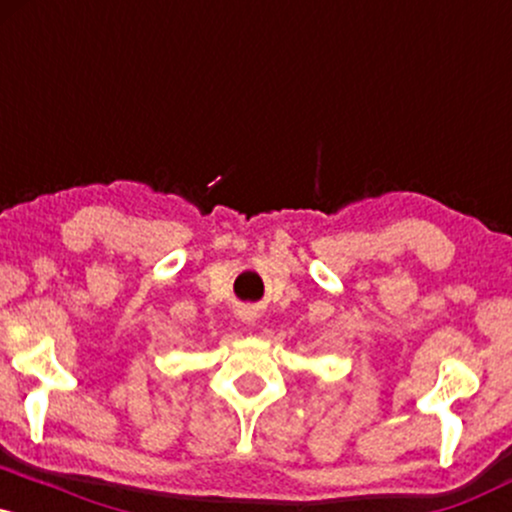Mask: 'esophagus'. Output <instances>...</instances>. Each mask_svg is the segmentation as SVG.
Listing matches in <instances>:
<instances>
[{
  "instance_id": "esophagus-1",
  "label": "esophagus",
  "mask_w": 512,
  "mask_h": 512,
  "mask_svg": "<svg viewBox=\"0 0 512 512\" xmlns=\"http://www.w3.org/2000/svg\"><path fill=\"white\" fill-rule=\"evenodd\" d=\"M245 320H248V322H252V317H245Z\"/></svg>"
}]
</instances>
